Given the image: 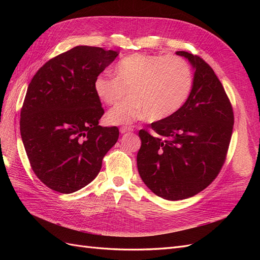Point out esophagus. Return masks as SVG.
Returning a JSON list of instances; mask_svg holds the SVG:
<instances>
[{
	"label": "esophagus",
	"mask_w": 260,
	"mask_h": 260,
	"mask_svg": "<svg viewBox=\"0 0 260 260\" xmlns=\"http://www.w3.org/2000/svg\"><path fill=\"white\" fill-rule=\"evenodd\" d=\"M133 129L131 128V127H125V125H122V127H120V129H119V131H120V133H125V132H130V131H132Z\"/></svg>",
	"instance_id": "obj_1"
}]
</instances>
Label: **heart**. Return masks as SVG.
I'll return each instance as SVG.
<instances>
[{
    "label": "heart",
    "mask_w": 260,
    "mask_h": 260,
    "mask_svg": "<svg viewBox=\"0 0 260 260\" xmlns=\"http://www.w3.org/2000/svg\"><path fill=\"white\" fill-rule=\"evenodd\" d=\"M115 76L99 75L94 91L107 105L129 99L108 113V121L130 123L140 118L162 120L184 105L193 89V70L186 59L176 55L135 53L124 56L114 68Z\"/></svg>",
    "instance_id": "1"
}]
</instances>
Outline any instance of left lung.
<instances>
[{"instance_id": "8db88e82", "label": "left lung", "mask_w": 260, "mask_h": 260, "mask_svg": "<svg viewBox=\"0 0 260 260\" xmlns=\"http://www.w3.org/2000/svg\"><path fill=\"white\" fill-rule=\"evenodd\" d=\"M177 55L194 68V83L184 105L166 119L140 130V177L159 198L179 201L206 188L222 168L232 136L233 109L212 68L198 55Z\"/></svg>"}]
</instances>
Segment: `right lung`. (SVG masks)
<instances>
[{"label":"right lung","mask_w":260,"mask_h":260,"mask_svg":"<svg viewBox=\"0 0 260 260\" xmlns=\"http://www.w3.org/2000/svg\"><path fill=\"white\" fill-rule=\"evenodd\" d=\"M119 52L79 45L46 61L28 85L20 135L36 176L69 194L88 185L117 142V127H101L104 114L94 80Z\"/></svg>","instance_id":"1"}]
</instances>
